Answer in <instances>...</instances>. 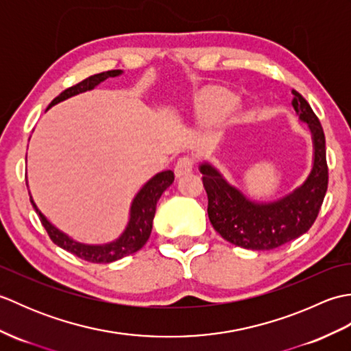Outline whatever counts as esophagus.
<instances>
[{"label": "esophagus", "instance_id": "obj_1", "mask_svg": "<svg viewBox=\"0 0 351 351\" xmlns=\"http://www.w3.org/2000/svg\"><path fill=\"white\" fill-rule=\"evenodd\" d=\"M193 164H195V160L189 155H184L181 158H178L175 164V175L176 176H182L185 173H190L193 170Z\"/></svg>", "mask_w": 351, "mask_h": 351}]
</instances>
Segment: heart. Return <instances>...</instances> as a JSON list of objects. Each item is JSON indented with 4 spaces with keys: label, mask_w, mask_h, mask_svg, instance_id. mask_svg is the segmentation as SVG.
I'll return each instance as SVG.
<instances>
[{
    "label": "heart",
    "mask_w": 351,
    "mask_h": 351,
    "mask_svg": "<svg viewBox=\"0 0 351 351\" xmlns=\"http://www.w3.org/2000/svg\"><path fill=\"white\" fill-rule=\"evenodd\" d=\"M229 98L226 95H217L206 102L202 108V116L205 119H217L229 108Z\"/></svg>",
    "instance_id": "1"
}]
</instances>
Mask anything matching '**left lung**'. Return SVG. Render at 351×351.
I'll use <instances>...</instances> for the list:
<instances>
[{
  "instance_id": "obj_1",
  "label": "left lung",
  "mask_w": 351,
  "mask_h": 351,
  "mask_svg": "<svg viewBox=\"0 0 351 351\" xmlns=\"http://www.w3.org/2000/svg\"><path fill=\"white\" fill-rule=\"evenodd\" d=\"M291 106L309 125L314 138V167L302 187L278 202L255 204L223 180L211 164H202L208 217L226 241L250 250H273L306 234L314 225L329 184L323 126L308 101L293 90Z\"/></svg>"
}]
</instances>
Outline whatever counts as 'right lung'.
<instances>
[{"label": "right lung", "mask_w": 351, "mask_h": 351, "mask_svg": "<svg viewBox=\"0 0 351 351\" xmlns=\"http://www.w3.org/2000/svg\"><path fill=\"white\" fill-rule=\"evenodd\" d=\"M122 71H119V69L107 71V72L96 73V75H92L83 81H80L78 84L66 88V90H63L60 95H58L56 99H52L49 107L56 106V104H58L60 101L71 98V96H73V95L90 90V88H93L95 86H98L101 81L107 80L110 77H116ZM173 181H175L173 171L164 170V171H161V173H156L151 181L146 182L145 187L137 193L136 199H134L132 206H131V219L128 223V228H126L122 237L113 243L102 244V245H87V244H81V243L71 240L68 235L60 232V230L52 226L51 223L45 219V215L39 210H37V206L33 202L32 197H29V202H32L36 213L39 214L40 223L43 225L45 230L48 232L52 243H56L58 247L71 252L72 255H75L84 261H88V263L107 264V263H113V261L121 259L123 256H128V255H131V253H136L137 250L143 247L147 241L149 235H151L152 220H154L155 210H156V202H158V199L161 197L162 191L167 187H170V184Z\"/></svg>", "instance_id": "add662e5"}]
</instances>
